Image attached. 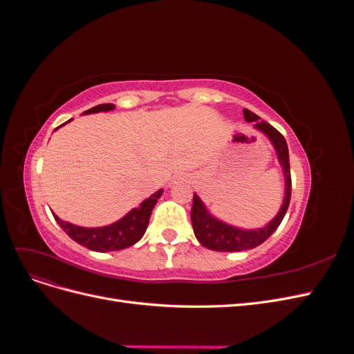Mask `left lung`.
I'll return each mask as SVG.
<instances>
[{
	"label": "left lung",
	"mask_w": 354,
	"mask_h": 354,
	"mask_svg": "<svg viewBox=\"0 0 354 354\" xmlns=\"http://www.w3.org/2000/svg\"><path fill=\"white\" fill-rule=\"evenodd\" d=\"M243 116L246 121H255V128L261 130L267 137L270 138L276 152L277 158H279V162L283 167L285 173V181H286V189H285V199L283 205L279 211V214L267 224L266 227L259 230H242L227 226L214 217H211L207 212L205 207H203L202 201L194 195V203H192V226H194V232L196 239L205 246L208 250L212 251H221V252H238L255 248V246L261 245L266 239L270 238V234L279 227L281 221L283 220L286 209L289 207V202H291V169H289V153H288V146L283 136L276 130L274 127L267 124L264 121H259L260 118L251 111L245 109Z\"/></svg>",
	"instance_id": "obj_1"
}]
</instances>
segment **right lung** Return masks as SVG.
Returning <instances> with one entry per match:
<instances>
[{
	"instance_id": "obj_1",
	"label": "right lung",
	"mask_w": 354,
	"mask_h": 354,
	"mask_svg": "<svg viewBox=\"0 0 354 354\" xmlns=\"http://www.w3.org/2000/svg\"><path fill=\"white\" fill-rule=\"evenodd\" d=\"M113 108H115L113 104L104 103V104L94 106V108L85 111L84 113L112 111ZM162 192H164L162 189H159L156 194H153L151 198L142 202L140 207L131 209L124 218L106 227H97V229L78 227L75 226V224L60 220L57 216H55V214H53V217L56 218L59 226L66 232V234L71 239L85 246V248H88L91 251H97V252L120 251V250L128 248V246H131L142 239V236L147 229L152 209L155 207V203L158 202V199L160 198V195H162Z\"/></svg>"
}]
</instances>
